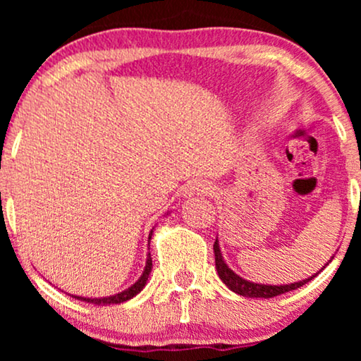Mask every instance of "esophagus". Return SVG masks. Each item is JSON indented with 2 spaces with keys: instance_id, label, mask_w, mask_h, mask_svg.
Instances as JSON below:
<instances>
[{
  "instance_id": "1",
  "label": "esophagus",
  "mask_w": 361,
  "mask_h": 361,
  "mask_svg": "<svg viewBox=\"0 0 361 361\" xmlns=\"http://www.w3.org/2000/svg\"><path fill=\"white\" fill-rule=\"evenodd\" d=\"M207 194H212V185L205 180H192L187 185H184V189H182V195H184L185 199H190V197L194 195H207Z\"/></svg>"
}]
</instances>
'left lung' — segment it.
Returning a JSON list of instances; mask_svg holds the SVG:
<instances>
[{"mask_svg": "<svg viewBox=\"0 0 361 361\" xmlns=\"http://www.w3.org/2000/svg\"><path fill=\"white\" fill-rule=\"evenodd\" d=\"M214 251H215V268H216V273H219L220 279L224 281V284L230 290H233L235 294L243 295V298H251V299H255V298L269 299V298H276V295H279V294L289 293V290L298 289V288H300V286L307 284L309 281H312L315 276H317L320 271L325 268V266H329L330 261L334 259V256H332V258H330L327 263H325L322 268L317 271V273H314L312 276H309V278H305L302 281H298V283H290V284H261V283H253V281H248V279L241 278L240 274H236L235 271L231 269L230 266L225 263V258H224V255H221V250H220L219 238L215 240Z\"/></svg>", "mask_w": 361, "mask_h": 361, "instance_id": "left-lung-1", "label": "left lung"}]
</instances>
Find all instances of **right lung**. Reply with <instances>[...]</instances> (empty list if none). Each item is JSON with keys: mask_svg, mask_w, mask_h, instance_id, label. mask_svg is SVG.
<instances>
[{"mask_svg": "<svg viewBox=\"0 0 361 361\" xmlns=\"http://www.w3.org/2000/svg\"><path fill=\"white\" fill-rule=\"evenodd\" d=\"M169 214H171V212H167L166 215H169ZM152 231H154V228L151 230L149 240H151V236H152ZM151 271H152V259H151V253H147L145 271H142V274L140 276V279H137L135 284H131L128 289L121 290V293L113 294V295H106V298H83V295H75V294H71V295H72V298L78 299V300H85V302L95 304V305H110V304H121V302H126V300L133 299L136 294L141 293L142 288H145L146 283H147V278H149Z\"/></svg>", "mask_w": 361, "mask_h": 361, "instance_id": "1", "label": "right lung"}]
</instances>
